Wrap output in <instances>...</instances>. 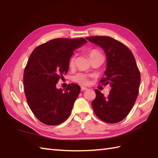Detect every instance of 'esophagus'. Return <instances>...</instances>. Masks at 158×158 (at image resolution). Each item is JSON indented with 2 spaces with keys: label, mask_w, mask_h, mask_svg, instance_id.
Listing matches in <instances>:
<instances>
[{
  "label": "esophagus",
  "mask_w": 158,
  "mask_h": 158,
  "mask_svg": "<svg viewBox=\"0 0 158 158\" xmlns=\"http://www.w3.org/2000/svg\"><path fill=\"white\" fill-rule=\"evenodd\" d=\"M81 91H84V90H88V88H85V87H84V86H81Z\"/></svg>",
  "instance_id": "34e87169"
}]
</instances>
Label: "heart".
I'll return each mask as SVG.
<instances>
[{
  "label": "heart",
  "mask_w": 158,
  "mask_h": 158,
  "mask_svg": "<svg viewBox=\"0 0 158 158\" xmlns=\"http://www.w3.org/2000/svg\"><path fill=\"white\" fill-rule=\"evenodd\" d=\"M88 55L90 56V59H93L94 57L102 55V54L96 49H92L88 52ZM74 63H75V56L73 55L70 57L69 61H68V65H69V67H73ZM73 79L74 81L79 83V84L81 85H87L89 82V76H88L87 74H85L84 73H79L75 74V75L73 77Z\"/></svg>",
  "instance_id": "1"
}]
</instances>
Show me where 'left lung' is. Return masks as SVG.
I'll return each instance as SVG.
<instances>
[{
	"mask_svg": "<svg viewBox=\"0 0 158 158\" xmlns=\"http://www.w3.org/2000/svg\"><path fill=\"white\" fill-rule=\"evenodd\" d=\"M85 39L105 51L107 68L106 76L99 83L111 87L106 97L95 89L96 97L92 102L94 113L104 122H121L130 113L139 94L141 77L135 59L127 45L111 37L94 36Z\"/></svg>",
	"mask_w": 158,
	"mask_h": 158,
	"instance_id": "obj_1",
	"label": "left lung"
}]
</instances>
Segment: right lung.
Listing matches in <instances>:
<instances>
[{"label":"right lung","instance_id":"1","mask_svg":"<svg viewBox=\"0 0 158 158\" xmlns=\"http://www.w3.org/2000/svg\"><path fill=\"white\" fill-rule=\"evenodd\" d=\"M86 42L84 38L54 39L31 53L23 73L24 92L31 112L43 124L58 125L70 116L81 88L71 84L64 92L56 84L68 73L74 51Z\"/></svg>","mask_w":158,"mask_h":158}]
</instances>
